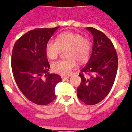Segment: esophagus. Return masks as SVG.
I'll list each match as a JSON object with an SVG mask.
<instances>
[{"label": "esophagus", "mask_w": 132, "mask_h": 132, "mask_svg": "<svg viewBox=\"0 0 132 132\" xmlns=\"http://www.w3.org/2000/svg\"><path fill=\"white\" fill-rule=\"evenodd\" d=\"M61 77H62V79L63 81H65V80H66V79H68V76H62Z\"/></svg>", "instance_id": "1"}]
</instances>
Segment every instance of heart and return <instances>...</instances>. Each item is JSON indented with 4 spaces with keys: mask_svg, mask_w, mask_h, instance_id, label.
I'll return each instance as SVG.
<instances>
[{
    "mask_svg": "<svg viewBox=\"0 0 132 132\" xmlns=\"http://www.w3.org/2000/svg\"><path fill=\"white\" fill-rule=\"evenodd\" d=\"M56 41L48 40L46 44V54L49 59L55 60L62 50H66L68 59L59 60L51 64L52 70L62 75H68L76 66L77 61L84 64L89 58L91 44L88 38L81 34L70 31L63 32L58 35Z\"/></svg>",
    "mask_w": 132,
    "mask_h": 132,
    "instance_id": "b5f03b06",
    "label": "heart"
}]
</instances>
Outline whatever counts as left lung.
I'll return each mask as SVG.
<instances>
[{
	"label": "left lung",
	"mask_w": 132,
	"mask_h": 132,
	"mask_svg": "<svg viewBox=\"0 0 132 132\" xmlns=\"http://www.w3.org/2000/svg\"><path fill=\"white\" fill-rule=\"evenodd\" d=\"M86 29L93 36L92 54L79 75L81 81L77 92L81 101L92 105L103 100L112 88L118 56L112 42L103 32L92 27Z\"/></svg>",
	"instance_id": "1"
}]
</instances>
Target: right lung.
Instances as JSON below:
<instances>
[{
	"label": "right lung",
	"mask_w": 132,
	"mask_h": 132,
	"mask_svg": "<svg viewBox=\"0 0 132 132\" xmlns=\"http://www.w3.org/2000/svg\"><path fill=\"white\" fill-rule=\"evenodd\" d=\"M59 27L29 31L15 42L12 51L11 68L18 87L29 100L40 105L55 98V88L62 81L60 75L48 72L50 65L45 51Z\"/></svg>",
	"instance_id": "right-lung-1"
}]
</instances>
